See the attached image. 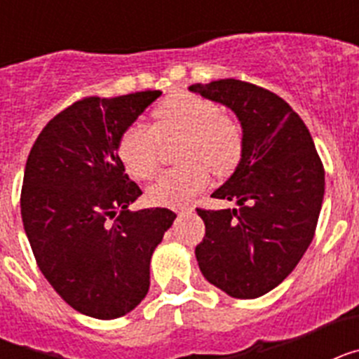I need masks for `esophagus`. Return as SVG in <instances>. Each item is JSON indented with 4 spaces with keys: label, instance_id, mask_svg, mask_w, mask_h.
<instances>
[{
    "label": "esophagus",
    "instance_id": "1",
    "mask_svg": "<svg viewBox=\"0 0 359 359\" xmlns=\"http://www.w3.org/2000/svg\"><path fill=\"white\" fill-rule=\"evenodd\" d=\"M176 212L180 215H185V214H192V212H194V208H192V207H180Z\"/></svg>",
    "mask_w": 359,
    "mask_h": 359
}]
</instances>
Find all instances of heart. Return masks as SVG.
Returning a JSON list of instances; mask_svg holds the SVG:
<instances>
[{
	"mask_svg": "<svg viewBox=\"0 0 359 359\" xmlns=\"http://www.w3.org/2000/svg\"><path fill=\"white\" fill-rule=\"evenodd\" d=\"M154 128L131 123L118 140V156L136 180H149L156 172L160 138L183 135L177 169L165 170L149 187V201L160 207H180L208 185L207 165L215 174L236 169L243 156V133L237 122L221 113L207 97L177 91L152 111Z\"/></svg>",
	"mask_w": 359,
	"mask_h": 359,
	"instance_id": "1",
	"label": "heart"
}]
</instances>
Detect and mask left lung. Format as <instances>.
Here are the masks:
<instances>
[{
  "instance_id": "1",
  "label": "left lung",
  "mask_w": 359,
  "mask_h": 359,
  "mask_svg": "<svg viewBox=\"0 0 359 359\" xmlns=\"http://www.w3.org/2000/svg\"><path fill=\"white\" fill-rule=\"evenodd\" d=\"M189 90L233 111L243 129V156L212 194L237 208H198L205 221L199 269L230 297H262L309 248L325 190L323 165L306 123L278 95L236 79Z\"/></svg>"
}]
</instances>
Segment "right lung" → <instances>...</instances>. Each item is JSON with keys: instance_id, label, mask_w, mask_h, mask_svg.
Listing matches in <instances>:
<instances>
[{"instance_id": "1", "label": "right lung", "mask_w": 359, "mask_h": 359, "mask_svg": "<svg viewBox=\"0 0 359 359\" xmlns=\"http://www.w3.org/2000/svg\"><path fill=\"white\" fill-rule=\"evenodd\" d=\"M160 95L82 98L28 154L21 217L32 252L62 300L91 318H120L144 300L152 252L176 219L169 208L129 210L142 190L118 156L122 133Z\"/></svg>"}]
</instances>
